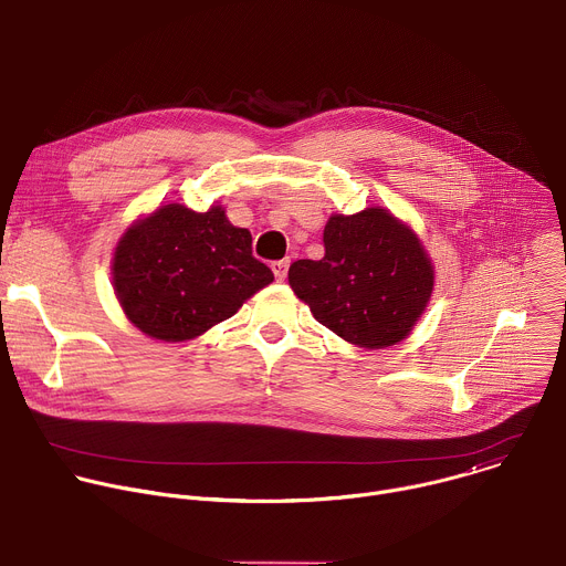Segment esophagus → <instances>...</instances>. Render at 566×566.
<instances>
[{"mask_svg":"<svg viewBox=\"0 0 566 566\" xmlns=\"http://www.w3.org/2000/svg\"><path fill=\"white\" fill-rule=\"evenodd\" d=\"M273 273H275V280L277 282H284L286 280V273H289V260H280V262H273Z\"/></svg>","mask_w":566,"mask_h":566,"instance_id":"34e87169","label":"esophagus"}]
</instances>
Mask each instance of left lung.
<instances>
[{"label":"left lung","mask_w":566,"mask_h":566,"mask_svg":"<svg viewBox=\"0 0 566 566\" xmlns=\"http://www.w3.org/2000/svg\"><path fill=\"white\" fill-rule=\"evenodd\" d=\"M322 241L325 258L289 269V284L313 317L363 349L406 340L434 291V266L419 234L371 206L332 214Z\"/></svg>","instance_id":"obj_1"}]
</instances>
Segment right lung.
<instances>
[{
    "instance_id": "1",
    "label": "right lung",
    "mask_w": 566,
    "mask_h": 566,
    "mask_svg": "<svg viewBox=\"0 0 566 566\" xmlns=\"http://www.w3.org/2000/svg\"><path fill=\"white\" fill-rule=\"evenodd\" d=\"M273 280L253 258L251 230L232 226L219 203L206 212L158 206L120 234L112 258L123 313L164 343L199 338Z\"/></svg>"
}]
</instances>
